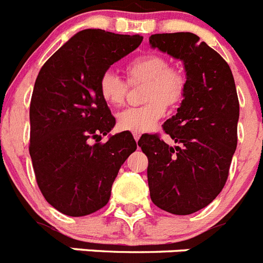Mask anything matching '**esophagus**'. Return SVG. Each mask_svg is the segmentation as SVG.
<instances>
[{
	"mask_svg": "<svg viewBox=\"0 0 263 263\" xmlns=\"http://www.w3.org/2000/svg\"><path fill=\"white\" fill-rule=\"evenodd\" d=\"M133 137H134V139H136V141H138L139 137H141V133H133Z\"/></svg>",
	"mask_w": 263,
	"mask_h": 263,
	"instance_id": "obj_1",
	"label": "esophagus"
}]
</instances>
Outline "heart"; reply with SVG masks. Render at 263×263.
I'll use <instances>...</instances> for the list:
<instances>
[{
	"label": "heart",
	"mask_w": 263,
	"mask_h": 263,
	"mask_svg": "<svg viewBox=\"0 0 263 263\" xmlns=\"http://www.w3.org/2000/svg\"><path fill=\"white\" fill-rule=\"evenodd\" d=\"M130 83H146L143 106H134L120 111L117 125L121 130L133 133H146L157 126L158 121L166 113L167 105H175L183 99L185 78L179 69L171 68L160 55H143L126 67ZM100 95L108 105L121 106L127 93V83L113 71H106L100 79Z\"/></svg>",
	"instance_id": "b5f03b06"
}]
</instances>
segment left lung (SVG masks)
Listing matches in <instances>:
<instances>
[{"mask_svg": "<svg viewBox=\"0 0 263 263\" xmlns=\"http://www.w3.org/2000/svg\"><path fill=\"white\" fill-rule=\"evenodd\" d=\"M152 48L183 62L185 90L176 115L158 136L138 141L147 155L153 203L173 215H191L212 203L228 179L237 147L240 104L228 63L192 32L154 34Z\"/></svg>", "mask_w": 263, "mask_h": 263, "instance_id": "8db88e82", "label": "left lung"}]
</instances>
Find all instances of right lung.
<instances>
[{
	"label": "right lung",
	"instance_id": "1",
	"mask_svg": "<svg viewBox=\"0 0 263 263\" xmlns=\"http://www.w3.org/2000/svg\"><path fill=\"white\" fill-rule=\"evenodd\" d=\"M141 35L87 29L67 41L38 73L30 104V157L36 183L59 212L80 217L110 199L111 184L137 143L129 133L92 144L116 125L100 79L136 50Z\"/></svg>",
	"mask_w": 263,
	"mask_h": 263
}]
</instances>
